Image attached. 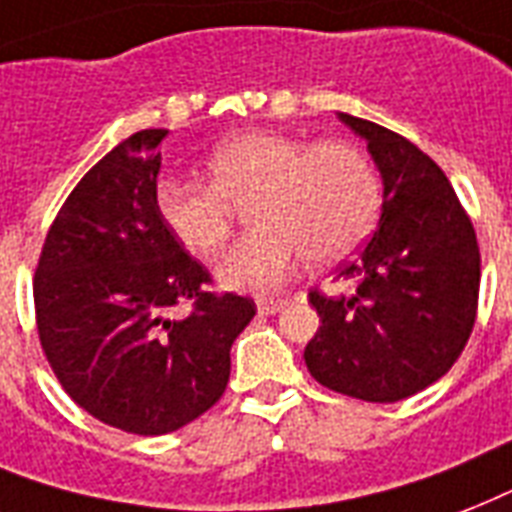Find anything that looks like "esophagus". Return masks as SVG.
<instances>
[{
  "mask_svg": "<svg viewBox=\"0 0 512 512\" xmlns=\"http://www.w3.org/2000/svg\"><path fill=\"white\" fill-rule=\"evenodd\" d=\"M256 307H259L261 315H275L285 307V299H277V296H259L256 299Z\"/></svg>",
  "mask_w": 512,
  "mask_h": 512,
  "instance_id": "esophagus-1",
  "label": "esophagus"
}]
</instances>
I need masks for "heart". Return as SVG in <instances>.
Returning <instances> with one entry per match:
<instances>
[{
    "label": "heart",
    "mask_w": 512,
    "mask_h": 512,
    "mask_svg": "<svg viewBox=\"0 0 512 512\" xmlns=\"http://www.w3.org/2000/svg\"><path fill=\"white\" fill-rule=\"evenodd\" d=\"M211 184L162 178L154 208L170 235L194 256H216L235 235L237 208L256 227L221 264L237 288H272L299 259L331 264L368 235L379 211L374 165L347 141H315L251 130L213 146Z\"/></svg>",
    "instance_id": "heart-1"
}]
</instances>
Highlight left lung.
<instances>
[{"label": "left lung", "instance_id": "left-lung-1", "mask_svg": "<svg viewBox=\"0 0 512 512\" xmlns=\"http://www.w3.org/2000/svg\"><path fill=\"white\" fill-rule=\"evenodd\" d=\"M368 141L384 181L382 219L347 288L310 291L320 328L304 360L323 387L368 403L425 390L465 350L478 315L481 251L449 178L419 146L376 122L339 114Z\"/></svg>", "mask_w": 512, "mask_h": 512}]
</instances>
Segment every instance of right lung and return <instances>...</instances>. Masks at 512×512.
Returning <instances> with one entry per match:
<instances>
[{"label":"right lung","instance_id":"right-lung-1","mask_svg":"<svg viewBox=\"0 0 512 512\" xmlns=\"http://www.w3.org/2000/svg\"><path fill=\"white\" fill-rule=\"evenodd\" d=\"M168 130H138L95 162L50 224L37 272L39 344L79 408L109 427L165 435L216 406L229 350L256 315L154 208ZM193 307L184 319L173 306Z\"/></svg>","mask_w":512,"mask_h":512}]
</instances>
